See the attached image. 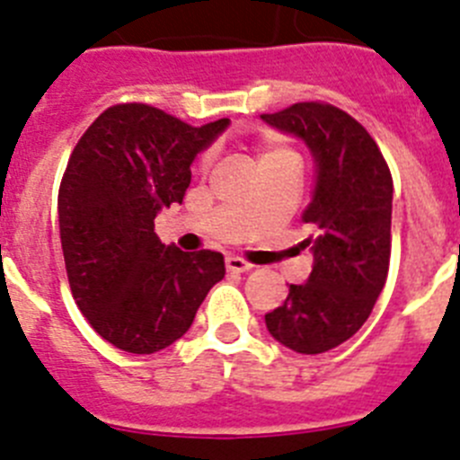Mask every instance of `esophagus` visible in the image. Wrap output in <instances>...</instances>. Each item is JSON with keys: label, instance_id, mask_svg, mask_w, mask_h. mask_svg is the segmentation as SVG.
Segmentation results:
<instances>
[{"label": "esophagus", "instance_id": "34e87169", "mask_svg": "<svg viewBox=\"0 0 460 460\" xmlns=\"http://www.w3.org/2000/svg\"><path fill=\"white\" fill-rule=\"evenodd\" d=\"M226 270L229 272H247V270H252V266L250 263H247V261H243V259H238V256H226Z\"/></svg>", "mask_w": 460, "mask_h": 460}]
</instances>
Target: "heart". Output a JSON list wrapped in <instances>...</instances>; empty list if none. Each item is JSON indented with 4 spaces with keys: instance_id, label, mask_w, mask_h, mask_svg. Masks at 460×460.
<instances>
[{
    "instance_id": "heart-1",
    "label": "heart",
    "mask_w": 460,
    "mask_h": 460,
    "mask_svg": "<svg viewBox=\"0 0 460 460\" xmlns=\"http://www.w3.org/2000/svg\"><path fill=\"white\" fill-rule=\"evenodd\" d=\"M256 164L261 172L272 167H300V155L279 137H266L256 146Z\"/></svg>"
}]
</instances>
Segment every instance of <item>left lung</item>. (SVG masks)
I'll return each instance as SVG.
<instances>
[{"label":"left lung","instance_id":"obj_1","mask_svg":"<svg viewBox=\"0 0 460 460\" xmlns=\"http://www.w3.org/2000/svg\"><path fill=\"white\" fill-rule=\"evenodd\" d=\"M261 119L314 158L312 201L302 210L314 268L266 314V328L296 353H325L362 328L387 279L392 173L369 132L337 107L296 102Z\"/></svg>","mask_w":460,"mask_h":460}]
</instances>
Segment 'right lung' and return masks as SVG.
<instances>
[{"instance_id":"add662e5","label":"right lung","mask_w":460,"mask_h":460,"mask_svg":"<svg viewBox=\"0 0 460 460\" xmlns=\"http://www.w3.org/2000/svg\"><path fill=\"white\" fill-rule=\"evenodd\" d=\"M229 119L192 128L163 110L128 102L82 135L59 188V234L77 307L126 353L167 349L190 330L225 277L220 252L163 245L155 217L181 204L194 158Z\"/></svg>"}]
</instances>
